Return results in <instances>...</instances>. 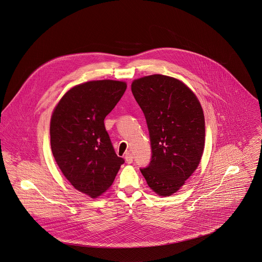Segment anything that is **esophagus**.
<instances>
[{
	"mask_svg": "<svg viewBox=\"0 0 262 262\" xmlns=\"http://www.w3.org/2000/svg\"><path fill=\"white\" fill-rule=\"evenodd\" d=\"M125 162L127 163V164H132L133 163V161H134V157H133V155L130 154V153H127L126 155H125Z\"/></svg>",
	"mask_w": 262,
	"mask_h": 262,
	"instance_id": "obj_1",
	"label": "esophagus"
}]
</instances>
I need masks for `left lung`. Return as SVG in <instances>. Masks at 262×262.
<instances>
[{
	"instance_id": "8db88e82",
	"label": "left lung",
	"mask_w": 262,
	"mask_h": 262,
	"mask_svg": "<svg viewBox=\"0 0 262 262\" xmlns=\"http://www.w3.org/2000/svg\"><path fill=\"white\" fill-rule=\"evenodd\" d=\"M150 136L152 157L141 168L161 196L176 192L198 168L205 147V116L194 93L181 81L151 75L132 84Z\"/></svg>"
}]
</instances>
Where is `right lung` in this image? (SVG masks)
<instances>
[{
    "label": "right lung",
    "mask_w": 262,
    "mask_h": 262,
    "mask_svg": "<svg viewBox=\"0 0 262 262\" xmlns=\"http://www.w3.org/2000/svg\"><path fill=\"white\" fill-rule=\"evenodd\" d=\"M125 90L124 82H87L69 90L53 110V157L71 184L91 198L111 186L124 163L114 151L104 119Z\"/></svg>",
    "instance_id": "add662e5"
}]
</instances>
